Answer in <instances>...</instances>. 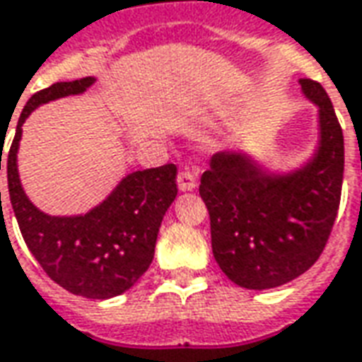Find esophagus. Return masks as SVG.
Masks as SVG:
<instances>
[{
	"label": "esophagus",
	"instance_id": "34e87169",
	"mask_svg": "<svg viewBox=\"0 0 362 362\" xmlns=\"http://www.w3.org/2000/svg\"><path fill=\"white\" fill-rule=\"evenodd\" d=\"M178 188L182 192H189V189L196 188V173H192V170H182L178 174Z\"/></svg>",
	"mask_w": 362,
	"mask_h": 362
}]
</instances>
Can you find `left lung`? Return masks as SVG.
Listing matches in <instances>:
<instances>
[{
  "mask_svg": "<svg viewBox=\"0 0 362 362\" xmlns=\"http://www.w3.org/2000/svg\"><path fill=\"white\" fill-rule=\"evenodd\" d=\"M317 107V143L292 170H272L245 151H219L202 174L199 196L211 225L219 269L237 286L286 284L320 259L337 217L345 146L322 84L302 78Z\"/></svg>",
  "mask_w": 362,
  "mask_h": 362,
  "instance_id": "1",
  "label": "left lung"
}]
</instances>
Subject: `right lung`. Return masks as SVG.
Masks as SVG:
<instances>
[{
  "label": "right lung",
  "mask_w": 362,
  "mask_h": 362,
  "mask_svg": "<svg viewBox=\"0 0 362 362\" xmlns=\"http://www.w3.org/2000/svg\"><path fill=\"white\" fill-rule=\"evenodd\" d=\"M92 84L93 76L57 82L27 102L7 153V184L23 239L42 270L72 294L107 300L129 290L151 267L163 217L178 194L176 166L164 164L127 174L107 198L78 216L40 211L27 198L17 168L25 119L39 105L80 95Z\"/></svg>",
  "instance_id": "right-lung-1"
}]
</instances>
